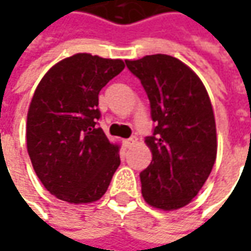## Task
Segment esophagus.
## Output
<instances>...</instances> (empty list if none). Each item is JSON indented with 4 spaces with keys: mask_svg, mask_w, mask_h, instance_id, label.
<instances>
[{
    "mask_svg": "<svg viewBox=\"0 0 251 251\" xmlns=\"http://www.w3.org/2000/svg\"><path fill=\"white\" fill-rule=\"evenodd\" d=\"M135 142H137V137H131V138H128V140L124 141V145H126L127 148H130V147H132Z\"/></svg>",
    "mask_w": 251,
    "mask_h": 251,
    "instance_id": "obj_1",
    "label": "esophagus"
}]
</instances>
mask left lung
I'll list each match as a JSON object with an SVG mask.
<instances>
[{
	"instance_id": "8db88e82",
	"label": "left lung",
	"mask_w": 251,
	"mask_h": 251,
	"mask_svg": "<svg viewBox=\"0 0 251 251\" xmlns=\"http://www.w3.org/2000/svg\"><path fill=\"white\" fill-rule=\"evenodd\" d=\"M148 95L152 135L145 138L152 162L140 173L145 201L165 211L187 205L217 159L215 117L201 79L180 60L145 55L126 61Z\"/></svg>"
}]
</instances>
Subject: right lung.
I'll list each match as a JSON object with an SVG mask.
<instances>
[{
  "label": "right lung",
  "mask_w": 251,
  "mask_h": 251,
  "mask_svg": "<svg viewBox=\"0 0 251 251\" xmlns=\"http://www.w3.org/2000/svg\"><path fill=\"white\" fill-rule=\"evenodd\" d=\"M123 70L121 60L75 54L51 67L34 91L27 153L44 187L63 201H98L120 165L119 145L98 126V106L101 88Z\"/></svg>",
  "instance_id": "1"
}]
</instances>
